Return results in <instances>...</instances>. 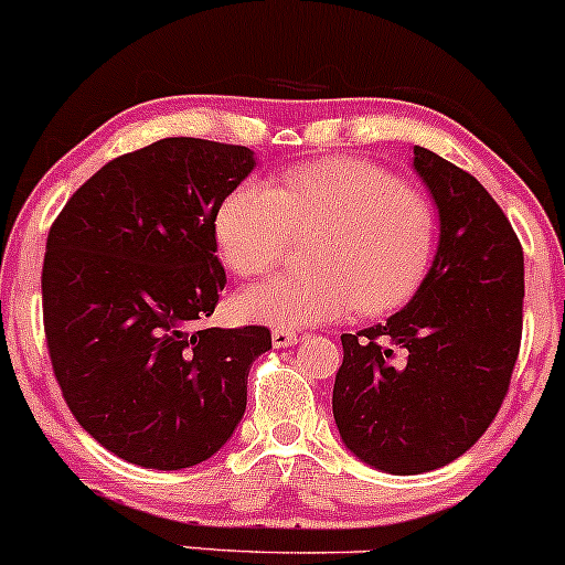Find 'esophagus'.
I'll use <instances>...</instances> for the list:
<instances>
[{
  "instance_id": "34e87169",
  "label": "esophagus",
  "mask_w": 565,
  "mask_h": 565,
  "mask_svg": "<svg viewBox=\"0 0 565 565\" xmlns=\"http://www.w3.org/2000/svg\"><path fill=\"white\" fill-rule=\"evenodd\" d=\"M299 339V331H290V328H275V331H271V344L275 347H290Z\"/></svg>"
}]
</instances>
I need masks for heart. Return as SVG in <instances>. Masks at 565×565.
Listing matches in <instances>:
<instances>
[{
  "label": "heart",
  "mask_w": 565,
  "mask_h": 565,
  "mask_svg": "<svg viewBox=\"0 0 565 565\" xmlns=\"http://www.w3.org/2000/svg\"><path fill=\"white\" fill-rule=\"evenodd\" d=\"M221 258L237 277H264L294 237L312 239V269L271 277L239 294L243 317L303 328L360 315H384L419 290L433 264L437 215L414 183L360 157H326L290 168L275 186L245 181L213 218Z\"/></svg>",
  "instance_id": "b5f03b06"
}]
</instances>
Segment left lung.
<instances>
[{"label":"left lung","mask_w":565,"mask_h":565,"mask_svg":"<svg viewBox=\"0 0 565 565\" xmlns=\"http://www.w3.org/2000/svg\"><path fill=\"white\" fill-rule=\"evenodd\" d=\"M414 168L440 211L422 288L384 326L341 335L333 384L341 440L365 465L419 475L459 459L491 427L523 335V248L483 183L435 151Z\"/></svg>","instance_id":"8db88e82"}]
</instances>
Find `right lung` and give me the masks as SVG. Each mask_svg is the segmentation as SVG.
I'll return each instance as SVG.
<instances>
[{"label": "right lung", "instance_id": "right-lung-1", "mask_svg": "<svg viewBox=\"0 0 565 565\" xmlns=\"http://www.w3.org/2000/svg\"><path fill=\"white\" fill-rule=\"evenodd\" d=\"M248 146L162 138L114 157L47 234L42 320L68 411L119 459L194 467L230 440L248 403L264 326L202 328L226 271L221 200L250 173Z\"/></svg>", "mask_w": 565, "mask_h": 565}]
</instances>
